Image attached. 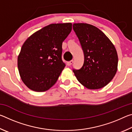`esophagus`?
<instances>
[{"mask_svg": "<svg viewBox=\"0 0 132 132\" xmlns=\"http://www.w3.org/2000/svg\"><path fill=\"white\" fill-rule=\"evenodd\" d=\"M73 61H69V62H68V63H67V64H68V66H70V65H71V64H73Z\"/></svg>", "mask_w": 132, "mask_h": 132, "instance_id": "esophagus-1", "label": "esophagus"}]
</instances>
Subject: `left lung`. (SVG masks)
Instances as JSON below:
<instances>
[{
	"instance_id": "obj_1",
	"label": "left lung",
	"mask_w": 132,
	"mask_h": 132,
	"mask_svg": "<svg viewBox=\"0 0 132 132\" xmlns=\"http://www.w3.org/2000/svg\"><path fill=\"white\" fill-rule=\"evenodd\" d=\"M73 28L84 52V62L79 70H73L82 86L91 90L104 87L118 70V57L114 45L96 27L87 23H75Z\"/></svg>"
}]
</instances>
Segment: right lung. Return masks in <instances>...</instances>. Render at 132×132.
<instances>
[{"instance_id":"add662e5","label":"right lung","mask_w":132,"mask_h":132,"mask_svg":"<svg viewBox=\"0 0 132 132\" xmlns=\"http://www.w3.org/2000/svg\"><path fill=\"white\" fill-rule=\"evenodd\" d=\"M72 24H51L29 37L17 59L19 74L30 90L42 92L54 85L65 67L62 60V42Z\"/></svg>"}]
</instances>
